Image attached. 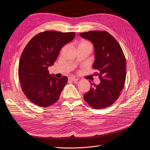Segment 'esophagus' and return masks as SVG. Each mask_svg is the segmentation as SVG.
<instances>
[{"mask_svg":"<svg viewBox=\"0 0 150 150\" xmlns=\"http://www.w3.org/2000/svg\"><path fill=\"white\" fill-rule=\"evenodd\" d=\"M69 79L70 81H73V82H76V81H78V79L75 78V77H69Z\"/></svg>","mask_w":150,"mask_h":150,"instance_id":"34e87169","label":"esophagus"}]
</instances>
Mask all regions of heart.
<instances>
[{
	"mask_svg": "<svg viewBox=\"0 0 150 150\" xmlns=\"http://www.w3.org/2000/svg\"><path fill=\"white\" fill-rule=\"evenodd\" d=\"M79 46H85V47H90L91 49H92V44L90 42L87 40H82L78 44V47Z\"/></svg>",
	"mask_w": 150,
	"mask_h": 150,
	"instance_id": "1",
	"label": "heart"
}]
</instances>
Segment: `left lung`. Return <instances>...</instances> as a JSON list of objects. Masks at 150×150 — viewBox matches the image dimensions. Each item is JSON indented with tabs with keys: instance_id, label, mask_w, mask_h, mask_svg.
Wrapping results in <instances>:
<instances>
[{
	"instance_id": "obj_1",
	"label": "left lung",
	"mask_w": 150,
	"mask_h": 150,
	"mask_svg": "<svg viewBox=\"0 0 150 150\" xmlns=\"http://www.w3.org/2000/svg\"><path fill=\"white\" fill-rule=\"evenodd\" d=\"M80 35L91 40L94 45L93 68L98 71L95 74L101 81L98 85L91 82V88L83 98L93 108H105L117 100L124 86L126 77L124 54L118 42L107 31H91L81 33Z\"/></svg>"
}]
</instances>
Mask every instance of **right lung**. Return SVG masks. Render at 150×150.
Wrapping results in <instances>:
<instances>
[{
    "mask_svg": "<svg viewBox=\"0 0 150 150\" xmlns=\"http://www.w3.org/2000/svg\"><path fill=\"white\" fill-rule=\"evenodd\" d=\"M75 33L46 31L29 40L20 57L18 76L26 97L40 107L56 103L68 77L57 78L49 74L48 67L57 60L59 50L74 39Z\"/></svg>",
    "mask_w": 150,
    "mask_h": 150,
    "instance_id": "right-lung-1",
    "label": "right lung"
}]
</instances>
